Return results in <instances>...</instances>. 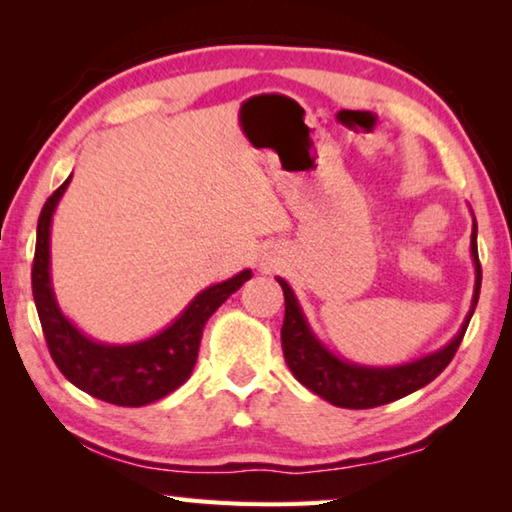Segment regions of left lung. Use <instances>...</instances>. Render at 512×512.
<instances>
[{
	"label": "left lung",
	"mask_w": 512,
	"mask_h": 512,
	"mask_svg": "<svg viewBox=\"0 0 512 512\" xmlns=\"http://www.w3.org/2000/svg\"><path fill=\"white\" fill-rule=\"evenodd\" d=\"M470 255L474 262V293L472 305L463 320L456 336L436 352L424 354L415 361L400 363V366H361L339 357L327 345L318 339L309 320L302 311L296 293L289 287L287 280L275 277L284 291V325H282V350L284 361L302 386L311 393L323 397L329 404L341 406V409H372L388 402L400 400L427 386L443 372L449 361L454 359L458 345L463 341L467 323L474 314L476 302H479L481 289V266L479 250H476V219L472 214V237H470Z\"/></svg>",
	"instance_id": "1"
}]
</instances>
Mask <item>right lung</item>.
<instances>
[{
	"label": "right lung",
	"mask_w": 512,
	"mask_h": 512,
	"mask_svg": "<svg viewBox=\"0 0 512 512\" xmlns=\"http://www.w3.org/2000/svg\"><path fill=\"white\" fill-rule=\"evenodd\" d=\"M69 183L72 176L42 207L31 273L33 300L51 359L76 388L97 400L117 406L158 402L192 375L205 323L232 293L241 289V284L253 277V271L244 268L230 280L203 289L167 327L149 339L133 343L92 339L63 314L51 284V219Z\"/></svg>",
	"instance_id": "1"
}]
</instances>
